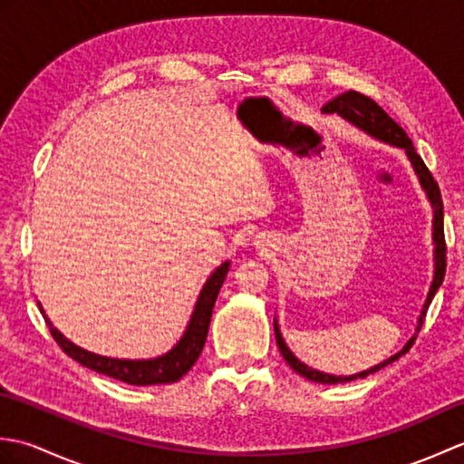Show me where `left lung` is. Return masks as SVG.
Wrapping results in <instances>:
<instances>
[{"label":"left lung","mask_w":464,"mask_h":464,"mask_svg":"<svg viewBox=\"0 0 464 464\" xmlns=\"http://www.w3.org/2000/svg\"><path fill=\"white\" fill-rule=\"evenodd\" d=\"M323 111L324 113H339L347 121L361 127L362 131H367L369 135L377 137V140H381L384 143L402 147V150L407 151L412 167H415L422 189L427 191L432 207H435V219H432V239H435V245H437V247H435V279H432L430 291H429L427 301H425V307H422V313L419 317V327H417V331H419L422 327V321H425V317H427L429 304H430L432 297H435V293L439 291V287L442 285V279H445V271H447V243H445V225H442V217H445V213H442V197H440L439 183L435 181V177H432V173L429 171V167L425 165V161L420 160V155L417 153L415 145H412V141L409 140V135L402 131V127L395 120H392V117H389L387 111H384L379 103H374L371 97L362 95L359 92H347V93H343L339 97H334L333 102H329L327 105L323 107ZM275 339H277L283 359L287 361L289 367L293 371H297L301 377L314 381V382H323V384H337V382H349V381L364 379V377H369L371 372H377L382 367H387V364L395 362L401 357V354H405L412 347V343H415L417 337H412L405 344V347H402V351H399L397 354H392L391 359L382 361L381 364H374V367L362 371V372L351 374V377H334V374L319 372V371L307 367L304 362H301L289 351L287 344H285V341L281 337V331L277 327V321H275Z\"/></svg>","instance_id":"left-lung-1"}]
</instances>
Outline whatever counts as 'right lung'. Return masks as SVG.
Masks as SVG:
<instances>
[{
	"mask_svg": "<svg viewBox=\"0 0 464 464\" xmlns=\"http://www.w3.org/2000/svg\"><path fill=\"white\" fill-rule=\"evenodd\" d=\"M227 271H229V263H223L221 267L217 269L209 279H207V283L203 285V291L199 293V299H197L189 327H187L181 341L177 343L169 353H165L157 359L123 361V359L102 357V354H93L90 351L75 347L73 343H69L63 334L47 321L49 331H52V337L55 339L59 347L63 349L65 354H69L73 361L83 364V367L105 374V377L123 381L127 384H137V387H145V384L175 382L193 367L197 359H199V354L205 347L207 331H209L217 295H219L221 285L227 277ZM39 311L44 313L42 307H39ZM44 319H47L45 314Z\"/></svg>",
	"mask_w": 464,
	"mask_h": 464,
	"instance_id": "right-lung-1",
	"label": "right lung"
}]
</instances>
